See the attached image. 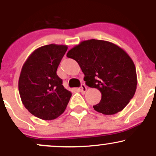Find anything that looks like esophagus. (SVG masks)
<instances>
[{
	"label": "esophagus",
	"instance_id": "esophagus-1",
	"mask_svg": "<svg viewBox=\"0 0 156 156\" xmlns=\"http://www.w3.org/2000/svg\"><path fill=\"white\" fill-rule=\"evenodd\" d=\"M79 90H80V92H81L82 93H85L86 92H87V87H86V86H85V84L82 83L81 85H80V87L79 88Z\"/></svg>",
	"mask_w": 156,
	"mask_h": 156
}]
</instances>
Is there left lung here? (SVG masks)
I'll list each match as a JSON object with an SVG mask.
<instances>
[{
  "label": "left lung",
  "instance_id": "8db88e82",
  "mask_svg": "<svg viewBox=\"0 0 156 156\" xmlns=\"http://www.w3.org/2000/svg\"><path fill=\"white\" fill-rule=\"evenodd\" d=\"M67 56L76 60L91 88L101 92V100L93 105L105 115L121 112L136 92V71L131 58L112 42L98 39L83 41L68 51Z\"/></svg>",
  "mask_w": 156,
  "mask_h": 156
}]
</instances>
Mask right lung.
Returning <instances> with one entry per match:
<instances>
[{
    "label": "right lung",
    "mask_w": 156,
    "mask_h": 156,
    "mask_svg": "<svg viewBox=\"0 0 156 156\" xmlns=\"http://www.w3.org/2000/svg\"><path fill=\"white\" fill-rule=\"evenodd\" d=\"M67 45L51 44L35 50L23 64L18 88L21 101L31 114L52 120L65 111L72 93L62 85L56 70Z\"/></svg>",
    "instance_id": "obj_1"
}]
</instances>
